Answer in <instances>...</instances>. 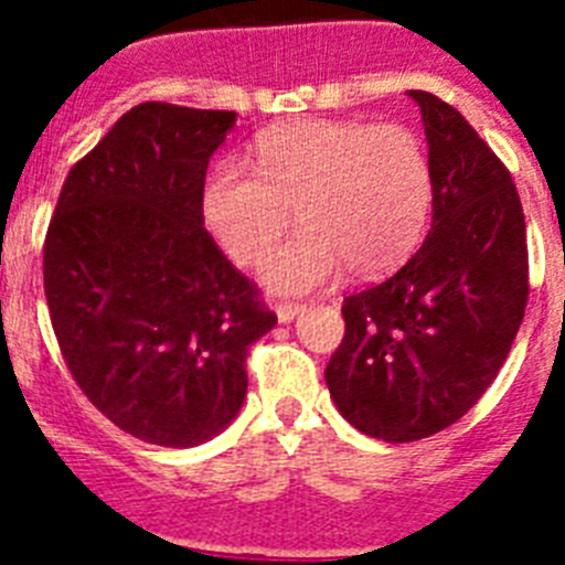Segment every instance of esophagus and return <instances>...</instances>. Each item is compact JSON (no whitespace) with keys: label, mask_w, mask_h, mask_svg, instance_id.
Wrapping results in <instances>:
<instances>
[{"label":"esophagus","mask_w":565,"mask_h":565,"mask_svg":"<svg viewBox=\"0 0 565 565\" xmlns=\"http://www.w3.org/2000/svg\"><path fill=\"white\" fill-rule=\"evenodd\" d=\"M274 311H277L279 322L286 326V322H291V319L297 317L299 311H302V306H297V302H286V306H277V308H274Z\"/></svg>","instance_id":"obj_1"}]
</instances>
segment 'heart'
I'll list each match as a JSON object with an SVG mask.
<instances>
[{
    "mask_svg": "<svg viewBox=\"0 0 565 565\" xmlns=\"http://www.w3.org/2000/svg\"><path fill=\"white\" fill-rule=\"evenodd\" d=\"M254 168L223 161L203 186V221L234 263H252L291 223L294 237L259 263V282L308 294L356 274L391 271L416 248L433 209V169L398 124H279L254 143Z\"/></svg>",
    "mask_w": 565,
    "mask_h": 565,
    "instance_id": "b5f03b06",
    "label": "heart"
}]
</instances>
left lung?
<instances>
[{
    "label": "left lung",
    "mask_w": 565,
    "mask_h": 565,
    "mask_svg": "<svg viewBox=\"0 0 565 565\" xmlns=\"http://www.w3.org/2000/svg\"><path fill=\"white\" fill-rule=\"evenodd\" d=\"M433 169V226L407 266L344 299V339L326 367L359 433L418 441L487 393L529 297L526 223L512 174L458 109L411 89Z\"/></svg>",
    "instance_id": "obj_1"
}]
</instances>
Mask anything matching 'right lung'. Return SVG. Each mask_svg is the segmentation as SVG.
<instances>
[{"label":"right lung","instance_id":"obj_1","mask_svg":"<svg viewBox=\"0 0 565 565\" xmlns=\"http://www.w3.org/2000/svg\"><path fill=\"white\" fill-rule=\"evenodd\" d=\"M237 113L147 102L70 169L44 297L84 396L129 436L198 447L246 402L248 344L277 317L203 228V181Z\"/></svg>","mask_w":565,"mask_h":565}]
</instances>
